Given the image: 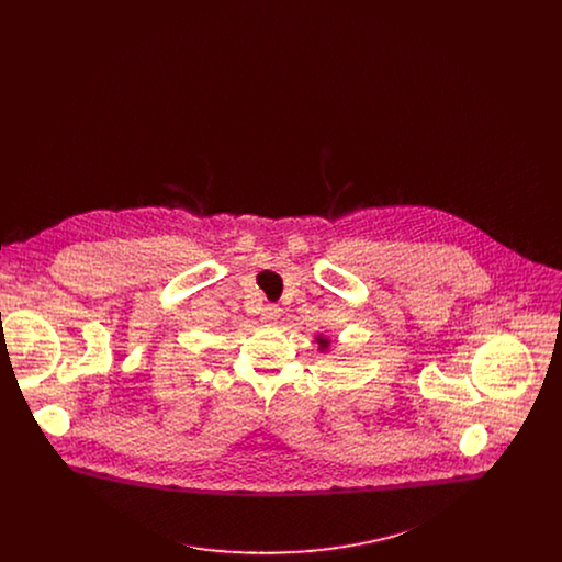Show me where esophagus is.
Segmentation results:
<instances>
[{
  "mask_svg": "<svg viewBox=\"0 0 562 562\" xmlns=\"http://www.w3.org/2000/svg\"><path fill=\"white\" fill-rule=\"evenodd\" d=\"M280 318V307L278 305H266L263 310H261V321L263 322H273Z\"/></svg>",
  "mask_w": 562,
  "mask_h": 562,
  "instance_id": "1",
  "label": "esophagus"
}]
</instances>
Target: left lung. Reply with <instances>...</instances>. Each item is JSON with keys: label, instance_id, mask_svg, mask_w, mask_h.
<instances>
[{"label": "left lung", "instance_id": "obj_1", "mask_svg": "<svg viewBox=\"0 0 562 562\" xmlns=\"http://www.w3.org/2000/svg\"><path fill=\"white\" fill-rule=\"evenodd\" d=\"M316 341H318V348H321V351H326L328 346H330V339H326L324 335H318V337H316Z\"/></svg>", "mask_w": 562, "mask_h": 562}]
</instances>
